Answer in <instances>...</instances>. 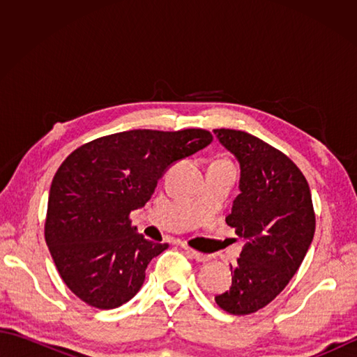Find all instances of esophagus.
Listing matches in <instances>:
<instances>
[{
  "mask_svg": "<svg viewBox=\"0 0 357 357\" xmlns=\"http://www.w3.org/2000/svg\"><path fill=\"white\" fill-rule=\"evenodd\" d=\"M185 252H187L188 256L192 257V259L198 261V262H207V261H210V256L208 255H202L199 252H195V250H192V248H187L185 247Z\"/></svg>",
  "mask_w": 357,
  "mask_h": 357,
  "instance_id": "34e87169",
  "label": "esophagus"
}]
</instances>
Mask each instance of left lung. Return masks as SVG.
I'll list each match as a JSON object with an SVG mask.
<instances>
[{"mask_svg": "<svg viewBox=\"0 0 357 357\" xmlns=\"http://www.w3.org/2000/svg\"><path fill=\"white\" fill-rule=\"evenodd\" d=\"M213 133L239 162L241 193L225 222L247 242L230 267V290L215 301L224 312L244 316L268 305L304 261L316 227L312 193L282 151L241 130Z\"/></svg>", "mask_w": 357, "mask_h": 357, "instance_id": "obj_1", "label": "left lung"}]
</instances>
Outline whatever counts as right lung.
<instances>
[{"label":"right lung","instance_id":"obj_1","mask_svg":"<svg viewBox=\"0 0 357 357\" xmlns=\"http://www.w3.org/2000/svg\"><path fill=\"white\" fill-rule=\"evenodd\" d=\"M213 141L202 128L128 130L102 136L66 158L53 176L45 242L59 276L81 301L110 310L139 291L150 261L169 247L132 227L174 162Z\"/></svg>","mask_w":357,"mask_h":357}]
</instances>
